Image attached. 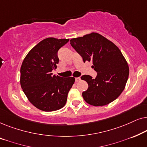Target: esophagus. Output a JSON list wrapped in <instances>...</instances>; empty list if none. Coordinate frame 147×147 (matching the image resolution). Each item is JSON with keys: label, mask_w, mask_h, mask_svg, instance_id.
<instances>
[{"label": "esophagus", "mask_w": 147, "mask_h": 147, "mask_svg": "<svg viewBox=\"0 0 147 147\" xmlns=\"http://www.w3.org/2000/svg\"><path fill=\"white\" fill-rule=\"evenodd\" d=\"M80 78H76V82H79V81H80Z\"/></svg>", "instance_id": "34e87169"}]
</instances>
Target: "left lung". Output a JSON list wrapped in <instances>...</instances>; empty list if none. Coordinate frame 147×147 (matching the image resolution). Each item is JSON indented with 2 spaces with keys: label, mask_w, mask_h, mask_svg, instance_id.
Segmentation results:
<instances>
[{
  "label": "left lung",
  "mask_w": 147,
  "mask_h": 147,
  "mask_svg": "<svg viewBox=\"0 0 147 147\" xmlns=\"http://www.w3.org/2000/svg\"><path fill=\"white\" fill-rule=\"evenodd\" d=\"M70 44L83 58L92 61L97 72L93 79L89 75L81 77L88 84L82 96L88 104L105 106L115 100L125 88L129 75L127 61L115 44L97 33H91L70 40Z\"/></svg>",
  "instance_id": "1"
}]
</instances>
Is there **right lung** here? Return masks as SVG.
Listing matches in <instances>:
<instances>
[{
    "label": "right lung",
    "mask_w": 147,
    "mask_h": 147,
    "mask_svg": "<svg viewBox=\"0 0 147 147\" xmlns=\"http://www.w3.org/2000/svg\"><path fill=\"white\" fill-rule=\"evenodd\" d=\"M69 39L49 37L32 48L21 67L20 83L29 101L38 109L55 111L65 105L67 94L75 82L74 77L52 75L59 63L57 51Z\"/></svg>",
    "instance_id": "1"
}]
</instances>
